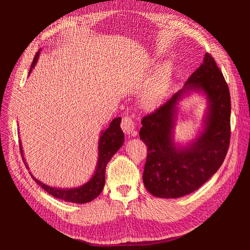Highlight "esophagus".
I'll return each instance as SVG.
<instances>
[{
	"instance_id": "34e87169",
	"label": "esophagus",
	"mask_w": 250,
	"mask_h": 250,
	"mask_svg": "<svg viewBox=\"0 0 250 250\" xmlns=\"http://www.w3.org/2000/svg\"><path fill=\"white\" fill-rule=\"evenodd\" d=\"M121 127H122L123 131L126 133V134H134V122L133 120L130 118V117H124L123 120H122V123H121Z\"/></svg>"
}]
</instances>
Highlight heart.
Wrapping results in <instances>:
<instances>
[{"mask_svg": "<svg viewBox=\"0 0 250 250\" xmlns=\"http://www.w3.org/2000/svg\"><path fill=\"white\" fill-rule=\"evenodd\" d=\"M166 71L163 69L151 81L142 96V105L146 109H155L160 106L167 94V84L165 81Z\"/></svg>", "mask_w": 250, "mask_h": 250, "instance_id": "heart-1", "label": "heart"}]
</instances>
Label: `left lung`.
<instances>
[{
	"instance_id": "left-lung-1",
	"label": "left lung",
	"mask_w": 250,
	"mask_h": 250,
	"mask_svg": "<svg viewBox=\"0 0 250 250\" xmlns=\"http://www.w3.org/2000/svg\"><path fill=\"white\" fill-rule=\"evenodd\" d=\"M193 93L203 95L207 109L196 137L175 141L178 105ZM140 138L148 147L143 181L160 198L183 197L199 188L221 167L230 139V96L222 73L209 54L184 87L154 112L144 117Z\"/></svg>"
}]
</instances>
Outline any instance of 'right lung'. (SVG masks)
Instances as JSON below:
<instances>
[{"label":"right lung","mask_w":250,"mask_h":250,"mask_svg":"<svg viewBox=\"0 0 250 250\" xmlns=\"http://www.w3.org/2000/svg\"><path fill=\"white\" fill-rule=\"evenodd\" d=\"M41 51L37 52L35 55L33 62L31 64V69H30L29 75L31 74L34 66L39 62ZM121 124V118H116L111 121L109 127L105 130L100 132V138L98 141V160L97 165L92 175L85 184H83L79 187L75 188H57V187H51L46 184L42 183L41 180L35 178L31 172L32 178L35 180V183L41 186L44 191L48 192L53 197L57 199H62L66 202H73V203H87L89 201L94 200L96 197L100 195L102 192L104 185H105V170H106V166L110 158L116 154L117 151L123 146L124 144V133L120 127ZM20 148L21 153L22 156V161H24L27 169L29 170V166L24 156V150H22L21 142L20 141Z\"/></svg>","instance_id":"add662e5"}]
</instances>
